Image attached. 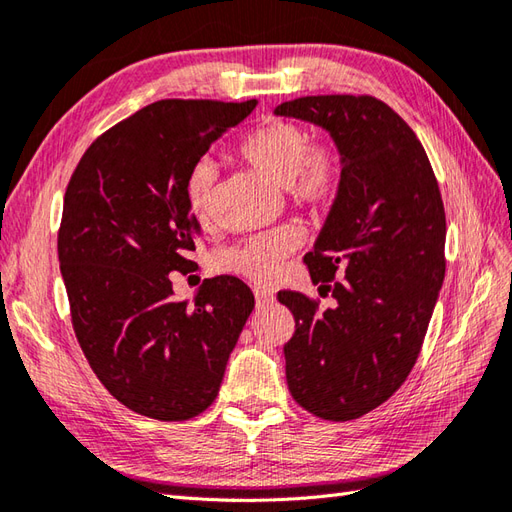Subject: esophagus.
<instances>
[{"mask_svg":"<svg viewBox=\"0 0 512 512\" xmlns=\"http://www.w3.org/2000/svg\"><path fill=\"white\" fill-rule=\"evenodd\" d=\"M254 295H256V304H258V306H265V304L274 302V293L267 291V289L256 287V289H254Z\"/></svg>","mask_w":512,"mask_h":512,"instance_id":"esophagus-1","label":"esophagus"}]
</instances>
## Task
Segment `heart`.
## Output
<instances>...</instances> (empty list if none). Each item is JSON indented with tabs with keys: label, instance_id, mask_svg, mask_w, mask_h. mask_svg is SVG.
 <instances>
[{
	"label": "heart",
	"instance_id": "heart-1",
	"mask_svg": "<svg viewBox=\"0 0 512 512\" xmlns=\"http://www.w3.org/2000/svg\"><path fill=\"white\" fill-rule=\"evenodd\" d=\"M245 162L282 186L302 208L324 210L335 201L342 186V155L331 144L311 146V135L300 124L287 120L263 122L238 144ZM217 166L201 160L190 168L186 179V206L192 217L206 219ZM300 245L295 227H278L274 232L249 238L241 247L223 256V269L254 282H269L278 276L280 265Z\"/></svg>",
	"mask_w": 512,
	"mask_h": 512
}]
</instances>
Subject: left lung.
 <instances>
[{
    "label": "left lung",
    "mask_w": 512,
    "mask_h": 512,
    "mask_svg": "<svg viewBox=\"0 0 512 512\" xmlns=\"http://www.w3.org/2000/svg\"><path fill=\"white\" fill-rule=\"evenodd\" d=\"M276 116L324 129L342 155V186L304 256L335 309L302 293L278 300L295 317L287 385L306 412L352 420L401 388L445 280V206L423 144L372 96H304Z\"/></svg>",
    "instance_id": "obj_1"
}]
</instances>
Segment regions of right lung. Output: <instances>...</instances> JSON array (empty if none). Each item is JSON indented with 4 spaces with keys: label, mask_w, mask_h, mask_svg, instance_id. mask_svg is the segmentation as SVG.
Returning <instances> with one entry per match:
<instances>
[{
    "label": "right lung",
    "mask_w": 512,
    "mask_h": 512,
    "mask_svg": "<svg viewBox=\"0 0 512 512\" xmlns=\"http://www.w3.org/2000/svg\"><path fill=\"white\" fill-rule=\"evenodd\" d=\"M256 105L153 102L102 133L67 184L59 263L74 333L100 383L142 416L208 410L254 309L234 276L206 280L192 302L173 298L168 276L197 267L190 168Z\"/></svg>",
    "instance_id": "1"
}]
</instances>
